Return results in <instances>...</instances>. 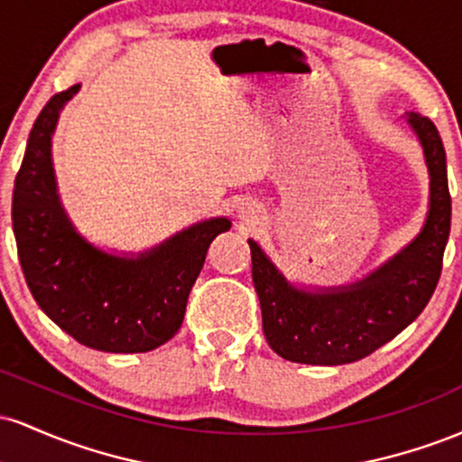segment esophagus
<instances>
[{
  "instance_id": "esophagus-1",
  "label": "esophagus",
  "mask_w": 462,
  "mask_h": 462,
  "mask_svg": "<svg viewBox=\"0 0 462 462\" xmlns=\"http://www.w3.org/2000/svg\"><path fill=\"white\" fill-rule=\"evenodd\" d=\"M238 215H241V219H245V221L256 219V210H254V206H245V208L238 210Z\"/></svg>"
}]
</instances>
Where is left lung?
<instances>
[{"label":"left lung","mask_w":462,"mask_h":462,"mask_svg":"<svg viewBox=\"0 0 462 462\" xmlns=\"http://www.w3.org/2000/svg\"><path fill=\"white\" fill-rule=\"evenodd\" d=\"M430 178L421 232L378 269L341 286H295L254 238L252 280L269 347L291 363L346 365L369 356L421 315L437 289L448 245L452 198L443 141L428 116L404 113Z\"/></svg>","instance_id":"obj_1"}]
</instances>
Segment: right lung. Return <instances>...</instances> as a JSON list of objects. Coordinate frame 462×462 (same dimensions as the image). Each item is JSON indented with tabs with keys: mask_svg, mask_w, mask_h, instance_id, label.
<instances>
[{
	"mask_svg": "<svg viewBox=\"0 0 462 462\" xmlns=\"http://www.w3.org/2000/svg\"><path fill=\"white\" fill-rule=\"evenodd\" d=\"M79 84L54 95L30 132L13 190V230L25 282L41 310L82 346L113 354L161 347L180 330L187 300L227 217L180 230L139 254L93 245L58 193L51 136Z\"/></svg>",
	"mask_w": 462,
	"mask_h": 462,
	"instance_id": "obj_1",
	"label": "right lung"
}]
</instances>
